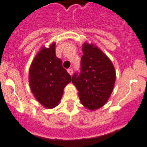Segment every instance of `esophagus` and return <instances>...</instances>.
<instances>
[{
    "instance_id": "1",
    "label": "esophagus",
    "mask_w": 147,
    "mask_h": 147,
    "mask_svg": "<svg viewBox=\"0 0 147 147\" xmlns=\"http://www.w3.org/2000/svg\"><path fill=\"white\" fill-rule=\"evenodd\" d=\"M67 72L69 74V75H72V74H73V70H72V69H67Z\"/></svg>"
}]
</instances>
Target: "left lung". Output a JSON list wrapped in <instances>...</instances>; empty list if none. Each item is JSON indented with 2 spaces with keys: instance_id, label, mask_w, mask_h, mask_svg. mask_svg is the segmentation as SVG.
<instances>
[{
  "instance_id": "8db88e82",
  "label": "left lung",
  "mask_w": 147,
  "mask_h": 147,
  "mask_svg": "<svg viewBox=\"0 0 147 147\" xmlns=\"http://www.w3.org/2000/svg\"><path fill=\"white\" fill-rule=\"evenodd\" d=\"M81 72L75 73L72 82L78 90L84 107L95 111L103 106L113 92L116 71L111 59L93 44L82 45Z\"/></svg>"
}]
</instances>
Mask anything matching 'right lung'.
<instances>
[{
  "mask_svg": "<svg viewBox=\"0 0 147 147\" xmlns=\"http://www.w3.org/2000/svg\"><path fill=\"white\" fill-rule=\"evenodd\" d=\"M28 80L34 98L44 107L53 108L62 97L64 88L72 78L56 57L55 43L42 47L30 66Z\"/></svg>",
  "mask_w": 147,
  "mask_h": 147,
  "instance_id": "obj_1",
  "label": "right lung"
}]
</instances>
